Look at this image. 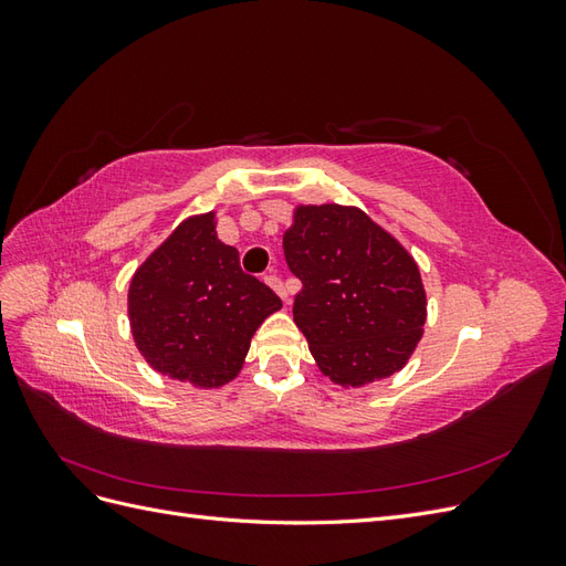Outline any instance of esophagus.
Returning <instances> with one entry per match:
<instances>
[{"label": "esophagus", "instance_id": "1", "mask_svg": "<svg viewBox=\"0 0 566 566\" xmlns=\"http://www.w3.org/2000/svg\"><path fill=\"white\" fill-rule=\"evenodd\" d=\"M264 281H266V285H269V287H273V290H276V293H279V297H281L283 302H287V293H285V285H283V281H281L279 276H266Z\"/></svg>", "mask_w": 566, "mask_h": 566}]
</instances>
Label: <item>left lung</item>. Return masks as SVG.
Listing matches in <instances>:
<instances>
[{"label":"left lung","mask_w":566,"mask_h":566,"mask_svg":"<svg viewBox=\"0 0 566 566\" xmlns=\"http://www.w3.org/2000/svg\"><path fill=\"white\" fill-rule=\"evenodd\" d=\"M283 252L302 281L293 318L323 375L364 387L406 366L422 337L427 297L397 238L356 208L302 205Z\"/></svg>","instance_id":"8db88e82"}]
</instances>
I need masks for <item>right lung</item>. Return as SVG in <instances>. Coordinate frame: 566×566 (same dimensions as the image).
<instances>
[{"label": "right lung", "instance_id": "obj_1", "mask_svg": "<svg viewBox=\"0 0 566 566\" xmlns=\"http://www.w3.org/2000/svg\"><path fill=\"white\" fill-rule=\"evenodd\" d=\"M127 302L134 342L153 370L205 389L241 373L254 331L283 306L219 241L214 212L177 227L136 269Z\"/></svg>", "mask_w": 566, "mask_h": 566}]
</instances>
